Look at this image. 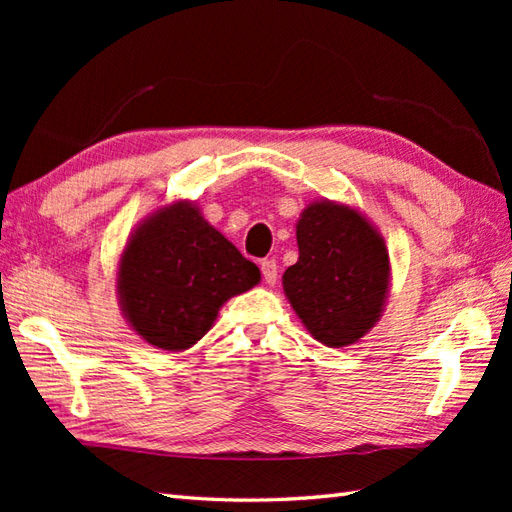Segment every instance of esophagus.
Here are the masks:
<instances>
[{"instance_id": "34e87169", "label": "esophagus", "mask_w": 512, "mask_h": 512, "mask_svg": "<svg viewBox=\"0 0 512 512\" xmlns=\"http://www.w3.org/2000/svg\"><path fill=\"white\" fill-rule=\"evenodd\" d=\"M262 275L268 286L277 284V262L275 259H264L262 262Z\"/></svg>"}]
</instances>
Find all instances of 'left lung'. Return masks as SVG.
I'll return each mask as SVG.
<instances>
[{
	"mask_svg": "<svg viewBox=\"0 0 512 512\" xmlns=\"http://www.w3.org/2000/svg\"><path fill=\"white\" fill-rule=\"evenodd\" d=\"M299 259L281 284L301 323L319 343L345 347L374 328L389 295L383 235L354 206L312 202L297 222Z\"/></svg>",
	"mask_w": 512,
	"mask_h": 512,
	"instance_id": "1",
	"label": "left lung"
}]
</instances>
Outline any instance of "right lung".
Returning a JSON list of instances; mask_svg holds the SVG:
<instances>
[{
    "instance_id": "obj_1",
    "label": "right lung",
    "mask_w": 512,
    "mask_h": 512,
    "mask_svg": "<svg viewBox=\"0 0 512 512\" xmlns=\"http://www.w3.org/2000/svg\"><path fill=\"white\" fill-rule=\"evenodd\" d=\"M259 279V268L204 220L198 204L178 200L149 213L129 235L116 292L140 339L182 352L211 330L228 299Z\"/></svg>"
}]
</instances>
